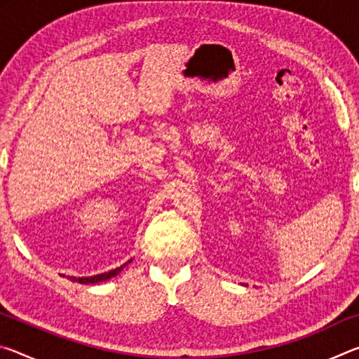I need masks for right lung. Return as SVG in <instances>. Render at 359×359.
<instances>
[{"label": "right lung", "mask_w": 359, "mask_h": 359, "mask_svg": "<svg viewBox=\"0 0 359 359\" xmlns=\"http://www.w3.org/2000/svg\"><path fill=\"white\" fill-rule=\"evenodd\" d=\"M133 259H130V261H126L125 264H121L120 267H115V269H112V271H109V272H102V274H96V276H92V277H72V276H68V278L71 282H79V283H83V285H90V283H100V282H104V280H109V278H112V277H115L117 274H120L121 272V269H123V267L128 264V263H131ZM65 277V276H63Z\"/></svg>", "instance_id": "add662e5"}]
</instances>
